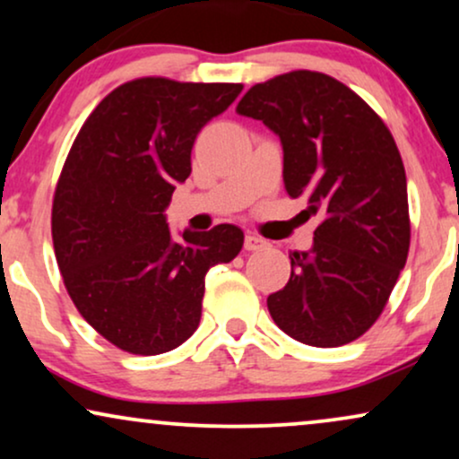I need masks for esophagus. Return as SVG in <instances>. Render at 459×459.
<instances>
[{"instance_id":"obj_1","label":"esophagus","mask_w":459,"mask_h":459,"mask_svg":"<svg viewBox=\"0 0 459 459\" xmlns=\"http://www.w3.org/2000/svg\"><path fill=\"white\" fill-rule=\"evenodd\" d=\"M243 246H246L247 252H256V249H263L266 246L264 239H260V237L247 233L246 235V241H243Z\"/></svg>"}]
</instances>
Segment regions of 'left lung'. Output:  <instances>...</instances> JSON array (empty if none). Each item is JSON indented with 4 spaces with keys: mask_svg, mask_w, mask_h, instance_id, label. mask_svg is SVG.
<instances>
[{
    "mask_svg": "<svg viewBox=\"0 0 459 459\" xmlns=\"http://www.w3.org/2000/svg\"><path fill=\"white\" fill-rule=\"evenodd\" d=\"M237 114L263 120L283 148V184L322 222L309 252L266 299L273 322L313 347H339L377 322L411 241L407 176L392 133L364 100L320 72L254 84Z\"/></svg>",
    "mask_w": 459,
    "mask_h": 459,
    "instance_id": "1",
    "label": "left lung"
}]
</instances>
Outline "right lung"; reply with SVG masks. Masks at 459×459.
<instances>
[{"instance_id": "right-lung-1", "label": "right lung", "mask_w": 459, "mask_h": 459, "mask_svg": "<svg viewBox=\"0 0 459 459\" xmlns=\"http://www.w3.org/2000/svg\"><path fill=\"white\" fill-rule=\"evenodd\" d=\"M241 91L131 80L92 109L69 150L52 201L56 264L80 316L123 351L156 356L193 336L207 271L241 252L239 226L186 229L173 241L165 216L199 131Z\"/></svg>"}]
</instances>
